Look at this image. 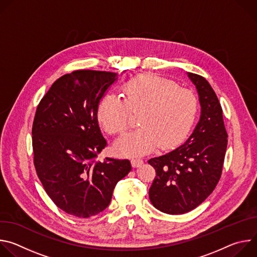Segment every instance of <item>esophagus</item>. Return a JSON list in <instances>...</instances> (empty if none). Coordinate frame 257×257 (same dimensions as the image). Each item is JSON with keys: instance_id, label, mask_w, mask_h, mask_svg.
I'll use <instances>...</instances> for the list:
<instances>
[{"instance_id": "1", "label": "esophagus", "mask_w": 257, "mask_h": 257, "mask_svg": "<svg viewBox=\"0 0 257 257\" xmlns=\"http://www.w3.org/2000/svg\"><path fill=\"white\" fill-rule=\"evenodd\" d=\"M143 164V161L140 159H133L131 160V165L133 168H138Z\"/></svg>"}]
</instances>
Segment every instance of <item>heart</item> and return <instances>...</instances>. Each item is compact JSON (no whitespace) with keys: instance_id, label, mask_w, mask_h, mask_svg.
Listing matches in <instances>:
<instances>
[{"instance_id":"obj_1","label":"heart","mask_w":257,"mask_h":257,"mask_svg":"<svg viewBox=\"0 0 257 257\" xmlns=\"http://www.w3.org/2000/svg\"><path fill=\"white\" fill-rule=\"evenodd\" d=\"M123 96L104 95L97 106V119L106 132L120 134L128 127L130 112H140V128L115 142V151L124 157L177 144L190 129L197 111V98L191 90L156 74H142L127 82Z\"/></svg>"}]
</instances>
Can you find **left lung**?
Returning <instances> with one entry per match:
<instances>
[{"mask_svg": "<svg viewBox=\"0 0 257 257\" xmlns=\"http://www.w3.org/2000/svg\"><path fill=\"white\" fill-rule=\"evenodd\" d=\"M186 74L198 94L199 120L179 148L149 161L157 173L150 199L157 209L169 214L188 212L208 197L221 178L228 144L215 92L202 76Z\"/></svg>", "mask_w": 257, "mask_h": 257, "instance_id": "8db88e82", "label": "left lung"}]
</instances>
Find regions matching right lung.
<instances>
[{
  "mask_svg": "<svg viewBox=\"0 0 257 257\" xmlns=\"http://www.w3.org/2000/svg\"><path fill=\"white\" fill-rule=\"evenodd\" d=\"M118 73L78 70L56 80L41 100L32 126L34 166L42 184L62 210L89 217L104 210L128 160L97 156L105 148L97 106Z\"/></svg>",
  "mask_w": 257,
  "mask_h": 257,
  "instance_id": "1",
  "label": "right lung"
}]
</instances>
